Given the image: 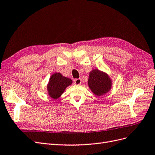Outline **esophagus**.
Returning <instances> with one entry per match:
<instances>
[{"label":"esophagus","mask_w":155,"mask_h":155,"mask_svg":"<svg viewBox=\"0 0 155 155\" xmlns=\"http://www.w3.org/2000/svg\"><path fill=\"white\" fill-rule=\"evenodd\" d=\"M82 83V80L81 78H77L74 80V84L76 85H80Z\"/></svg>","instance_id":"1"}]
</instances>
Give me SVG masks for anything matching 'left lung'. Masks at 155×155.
Returning <instances> with one entry per match:
<instances>
[{
	"label": "left lung",
	"mask_w": 155,
	"mask_h": 155,
	"mask_svg": "<svg viewBox=\"0 0 155 155\" xmlns=\"http://www.w3.org/2000/svg\"><path fill=\"white\" fill-rule=\"evenodd\" d=\"M89 88L97 96L107 93L111 88V80L105 73L98 69L92 70L90 73L88 81Z\"/></svg>",
	"instance_id": "left-lung-1"
}]
</instances>
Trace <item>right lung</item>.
<instances>
[{"mask_svg":"<svg viewBox=\"0 0 155 155\" xmlns=\"http://www.w3.org/2000/svg\"><path fill=\"white\" fill-rule=\"evenodd\" d=\"M72 82L71 79L63 77L61 73H54L51 76L47 86L48 95L51 98L56 100L61 96L67 87L72 84Z\"/></svg>","mask_w":155,"mask_h":155,"instance_id":"1","label":"right lung"}]
</instances>
